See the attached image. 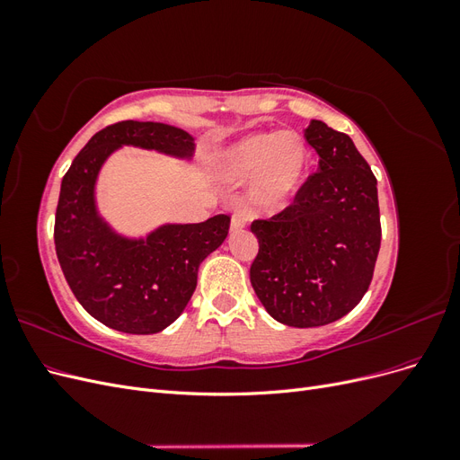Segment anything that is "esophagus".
I'll return each mask as SVG.
<instances>
[{
	"mask_svg": "<svg viewBox=\"0 0 460 460\" xmlns=\"http://www.w3.org/2000/svg\"><path fill=\"white\" fill-rule=\"evenodd\" d=\"M245 222H247V217H245V213H243V211H235V213L232 215L230 230H232V232H235V230H242V228L245 226Z\"/></svg>",
	"mask_w": 460,
	"mask_h": 460,
	"instance_id": "34e87169",
	"label": "esophagus"
}]
</instances>
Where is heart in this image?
Wrapping results in <instances>:
<instances>
[{
    "label": "heart",
    "instance_id": "obj_1",
    "mask_svg": "<svg viewBox=\"0 0 460 460\" xmlns=\"http://www.w3.org/2000/svg\"><path fill=\"white\" fill-rule=\"evenodd\" d=\"M215 172L225 182L253 176L249 198L264 211L284 208L297 196L311 169V151L296 132L249 134L217 151Z\"/></svg>",
    "mask_w": 460,
    "mask_h": 460
}]
</instances>
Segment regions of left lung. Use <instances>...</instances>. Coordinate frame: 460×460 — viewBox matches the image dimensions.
Here are the masks:
<instances>
[{"label":"left lung","instance_id":"1","mask_svg":"<svg viewBox=\"0 0 460 460\" xmlns=\"http://www.w3.org/2000/svg\"><path fill=\"white\" fill-rule=\"evenodd\" d=\"M318 169L282 213L255 220L259 253L249 270L267 313L286 326H324L363 299L382 226L376 176L347 134L311 120Z\"/></svg>","mask_w":460,"mask_h":460}]
</instances>
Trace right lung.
Returning <instances> with one entry per match:
<instances>
[{
  "label": "right lung",
  "mask_w": 460,
  "mask_h": 460,
  "mask_svg": "<svg viewBox=\"0 0 460 460\" xmlns=\"http://www.w3.org/2000/svg\"><path fill=\"white\" fill-rule=\"evenodd\" d=\"M122 146L191 159L193 137L163 122L122 120L92 136L61 182L55 252L75 297L95 320L124 333H157L184 313L199 264L226 240L228 215L198 225H163L127 238L97 211L103 163Z\"/></svg>",
  "instance_id": "add662e5"
}]
</instances>
